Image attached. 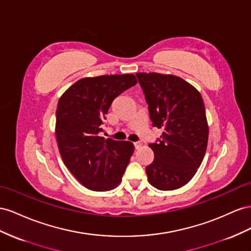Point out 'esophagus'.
<instances>
[{"label": "esophagus", "mask_w": 251, "mask_h": 251, "mask_svg": "<svg viewBox=\"0 0 251 251\" xmlns=\"http://www.w3.org/2000/svg\"><path fill=\"white\" fill-rule=\"evenodd\" d=\"M133 145H134V148H135V149H139V148L142 146V142H140V141L134 142Z\"/></svg>", "instance_id": "1"}]
</instances>
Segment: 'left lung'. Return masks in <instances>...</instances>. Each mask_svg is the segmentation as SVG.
Wrapping results in <instances>:
<instances>
[{
	"label": "left lung",
	"mask_w": 251,
	"mask_h": 251,
	"mask_svg": "<svg viewBox=\"0 0 251 251\" xmlns=\"http://www.w3.org/2000/svg\"><path fill=\"white\" fill-rule=\"evenodd\" d=\"M152 126L162 135L149 143L154 160L146 167L148 181L160 190L187 184L201 165L208 142L205 106L200 92L183 78L137 74Z\"/></svg>",
	"instance_id": "obj_1"
}]
</instances>
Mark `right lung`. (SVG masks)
Here are the masks:
<instances>
[{"label":"right lung","instance_id":"right-lung-1","mask_svg":"<svg viewBox=\"0 0 251 251\" xmlns=\"http://www.w3.org/2000/svg\"><path fill=\"white\" fill-rule=\"evenodd\" d=\"M138 83L133 75L84 77L61 97L55 135L64 164L86 188L110 190L120 184L133 144L101 137L113 100Z\"/></svg>","mask_w":251,"mask_h":251}]
</instances>
